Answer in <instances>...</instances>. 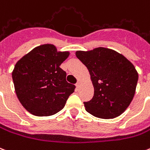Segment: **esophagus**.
<instances>
[{
    "label": "esophagus",
    "instance_id": "34e87169",
    "mask_svg": "<svg viewBox=\"0 0 150 150\" xmlns=\"http://www.w3.org/2000/svg\"><path fill=\"white\" fill-rule=\"evenodd\" d=\"M80 84H81V83H80L79 81V82H78L77 83H76V87H77V89H79V86H80Z\"/></svg>",
    "mask_w": 150,
    "mask_h": 150
}]
</instances>
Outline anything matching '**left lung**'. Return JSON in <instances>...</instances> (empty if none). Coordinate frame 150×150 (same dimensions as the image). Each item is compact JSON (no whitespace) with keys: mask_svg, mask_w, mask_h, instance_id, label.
Listing matches in <instances>:
<instances>
[{"mask_svg":"<svg viewBox=\"0 0 150 150\" xmlns=\"http://www.w3.org/2000/svg\"><path fill=\"white\" fill-rule=\"evenodd\" d=\"M78 59L87 67L94 88L93 98L84 102L86 110L101 119H113L127 108L135 93L139 74L124 56L98 47L77 51Z\"/></svg>","mask_w":150,"mask_h":150,"instance_id":"obj_1","label":"left lung"}]
</instances>
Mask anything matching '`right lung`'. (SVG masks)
<instances>
[{"instance_id": "1", "label": "right lung", "mask_w": 150, "mask_h": 150, "mask_svg": "<svg viewBox=\"0 0 150 150\" xmlns=\"http://www.w3.org/2000/svg\"><path fill=\"white\" fill-rule=\"evenodd\" d=\"M69 52L57 51L55 45L37 46L18 60L12 71L19 102L34 116H49L64 108L75 86L66 81L60 67Z\"/></svg>"}]
</instances>
